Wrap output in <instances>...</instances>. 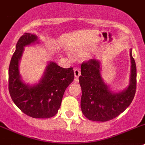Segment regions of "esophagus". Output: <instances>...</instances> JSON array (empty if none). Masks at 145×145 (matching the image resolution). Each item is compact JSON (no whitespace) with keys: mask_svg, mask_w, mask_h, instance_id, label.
<instances>
[{"mask_svg":"<svg viewBox=\"0 0 145 145\" xmlns=\"http://www.w3.org/2000/svg\"><path fill=\"white\" fill-rule=\"evenodd\" d=\"M74 76L77 79V78L80 77V76L81 75V73H80V70L79 69H75L74 71Z\"/></svg>","mask_w":145,"mask_h":145,"instance_id":"esophagus-1","label":"esophagus"}]
</instances>
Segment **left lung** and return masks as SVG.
I'll return each instance as SVG.
<instances>
[{
  "label": "left lung",
  "instance_id": "1",
  "mask_svg": "<svg viewBox=\"0 0 145 145\" xmlns=\"http://www.w3.org/2000/svg\"><path fill=\"white\" fill-rule=\"evenodd\" d=\"M130 50L131 75L129 85L119 93L109 90L101 76L100 61L91 59L81 65V109L90 120L105 122L123 112L131 104L137 89V66Z\"/></svg>",
  "mask_w": 145,
  "mask_h": 145
}]
</instances>
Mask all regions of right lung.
<instances>
[{"label": "right lung", "mask_w": 145, "mask_h": 145, "mask_svg": "<svg viewBox=\"0 0 145 145\" xmlns=\"http://www.w3.org/2000/svg\"><path fill=\"white\" fill-rule=\"evenodd\" d=\"M34 43H39L38 37L31 33H24L17 41L8 69V91L22 112L33 118H50L57 113L64 92L74 80V70L50 62L39 82L26 85L21 80L19 62L24 47Z\"/></svg>", "instance_id": "obj_1"}]
</instances>
